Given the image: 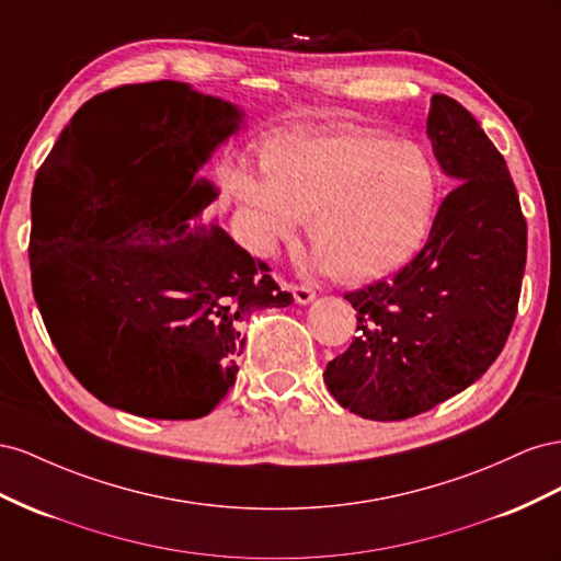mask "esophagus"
<instances>
[{"label":"esophagus","instance_id":"1","mask_svg":"<svg viewBox=\"0 0 561 561\" xmlns=\"http://www.w3.org/2000/svg\"><path fill=\"white\" fill-rule=\"evenodd\" d=\"M289 289H291L296 302H300V306H308V302H312L314 296H317L312 286H306V284H291Z\"/></svg>","mask_w":561,"mask_h":561}]
</instances>
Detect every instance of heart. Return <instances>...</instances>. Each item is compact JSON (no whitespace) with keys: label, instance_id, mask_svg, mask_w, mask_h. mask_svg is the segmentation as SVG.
Masks as SVG:
<instances>
[{"label":"heart","instance_id":"heart-1","mask_svg":"<svg viewBox=\"0 0 561 561\" xmlns=\"http://www.w3.org/2000/svg\"><path fill=\"white\" fill-rule=\"evenodd\" d=\"M261 171L226 173L249 249L272 255L302 220L319 261L345 282L409 263L437 209L439 173L430 152L364 126L279 134L263 146Z\"/></svg>","mask_w":561,"mask_h":561}]
</instances>
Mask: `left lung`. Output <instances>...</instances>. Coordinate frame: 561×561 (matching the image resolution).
<instances>
[{"label":"left lung","mask_w":561,"mask_h":561,"mask_svg":"<svg viewBox=\"0 0 561 561\" xmlns=\"http://www.w3.org/2000/svg\"><path fill=\"white\" fill-rule=\"evenodd\" d=\"M427 138L456 187L409 265L345 294L359 333L324 371L335 402L369 421L411 419L472 386L517 314L526 220L503 154L444 93L430 101Z\"/></svg>","instance_id":"1"}]
</instances>
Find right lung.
I'll return each instance as SVG.
<instances>
[{
  "mask_svg": "<svg viewBox=\"0 0 561 561\" xmlns=\"http://www.w3.org/2000/svg\"><path fill=\"white\" fill-rule=\"evenodd\" d=\"M244 112L183 82L110 89L62 129L39 173L68 202L58 247L30 244L58 355L103 404L192 421L234 386L251 312L286 308L263 261L209 222L199 173Z\"/></svg>",
  "mask_w": 561,
  "mask_h": 561,
  "instance_id": "right-lung-1",
  "label": "right lung"
}]
</instances>
